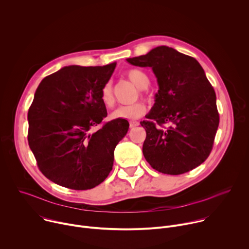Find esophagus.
<instances>
[{
	"mask_svg": "<svg viewBox=\"0 0 249 249\" xmlns=\"http://www.w3.org/2000/svg\"><path fill=\"white\" fill-rule=\"evenodd\" d=\"M137 126H139V122L138 121H131L130 122V128H135Z\"/></svg>",
	"mask_w": 249,
	"mask_h": 249,
	"instance_id": "esophagus-1",
	"label": "esophagus"
}]
</instances>
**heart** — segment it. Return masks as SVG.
Here are the masks:
<instances>
[{
    "instance_id": "heart-1",
    "label": "heart",
    "mask_w": 249,
    "mask_h": 249,
    "mask_svg": "<svg viewBox=\"0 0 249 249\" xmlns=\"http://www.w3.org/2000/svg\"><path fill=\"white\" fill-rule=\"evenodd\" d=\"M126 76L139 89H146L150 86V79L148 75L139 69H131L127 71ZM100 98L103 104L108 106V107L114 103L113 90L110 83H107L102 88ZM146 110L147 108L145 104L142 102H136L131 105H122L111 113V118L134 120L143 116L146 113Z\"/></svg>"
}]
</instances>
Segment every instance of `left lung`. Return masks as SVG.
<instances>
[{
  "label": "left lung",
  "mask_w": 249,
  "mask_h": 249,
  "mask_svg": "<svg viewBox=\"0 0 249 249\" xmlns=\"http://www.w3.org/2000/svg\"><path fill=\"white\" fill-rule=\"evenodd\" d=\"M134 66L151 67L159 91L153 108L141 121L147 132L143 154L164 174L192 170L209 157L219 127L216 92L198 61L167 46L128 58Z\"/></svg>",
  "instance_id": "8db88e82"
}]
</instances>
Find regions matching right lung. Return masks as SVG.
Segmentation results:
<instances>
[{
    "label": "right lung",
    "mask_w": 249,
    "mask_h": 249,
    "mask_svg": "<svg viewBox=\"0 0 249 249\" xmlns=\"http://www.w3.org/2000/svg\"><path fill=\"white\" fill-rule=\"evenodd\" d=\"M116 63L69 66L45 77L28 109V145L38 168L52 182L75 190L100 184L113 166L114 150L129 122L107 116L101 101Z\"/></svg>",
    "instance_id": "add662e5"
}]
</instances>
